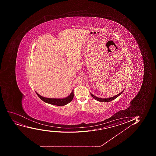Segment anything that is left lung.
Returning a JSON list of instances; mask_svg holds the SVG:
<instances>
[{
	"label": "left lung",
	"mask_w": 156,
	"mask_h": 156,
	"mask_svg": "<svg viewBox=\"0 0 156 156\" xmlns=\"http://www.w3.org/2000/svg\"><path fill=\"white\" fill-rule=\"evenodd\" d=\"M125 89L122 90V91L121 92V93H119V94H117V95H116V96H113L111 98H100L97 97L96 96H94V94H92L90 93V94H91V96H92V97L94 98L95 100H96L98 101L99 102H110L111 101L113 100L114 99H116V98L118 97L119 95L122 94V93H123V91H124V90Z\"/></svg>",
	"instance_id": "obj_1"
}]
</instances>
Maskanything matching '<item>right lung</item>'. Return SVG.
<instances>
[{"label":"right lung","instance_id":"obj_1","mask_svg":"<svg viewBox=\"0 0 156 156\" xmlns=\"http://www.w3.org/2000/svg\"><path fill=\"white\" fill-rule=\"evenodd\" d=\"M36 94L37 96L40 98L44 102H46L47 103L50 104L51 105H56V106H64L66 105L69 102L72 101L74 97V90H73L72 93L70 94L69 96L66 98H62V99H57V98H48L40 96L39 94H37L36 91Z\"/></svg>","mask_w":156,"mask_h":156}]
</instances>
